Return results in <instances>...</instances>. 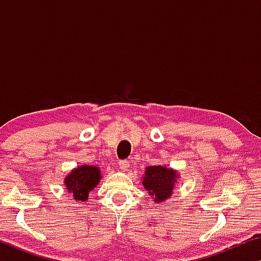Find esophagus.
<instances>
[{
    "label": "esophagus",
    "instance_id": "obj_1",
    "mask_svg": "<svg viewBox=\"0 0 261 261\" xmlns=\"http://www.w3.org/2000/svg\"><path fill=\"white\" fill-rule=\"evenodd\" d=\"M120 168H121V169H122L123 171H126V170L129 169V168H130V163H129V161H126V160H121V161H120Z\"/></svg>",
    "mask_w": 261,
    "mask_h": 261
}]
</instances>
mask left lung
<instances>
[{
	"instance_id": "left-lung-1",
	"label": "left lung",
	"mask_w": 261,
	"mask_h": 261,
	"mask_svg": "<svg viewBox=\"0 0 261 261\" xmlns=\"http://www.w3.org/2000/svg\"><path fill=\"white\" fill-rule=\"evenodd\" d=\"M180 178L177 170L166 166H149L145 169L143 185L156 204H162L171 197L177 179Z\"/></svg>"
}]
</instances>
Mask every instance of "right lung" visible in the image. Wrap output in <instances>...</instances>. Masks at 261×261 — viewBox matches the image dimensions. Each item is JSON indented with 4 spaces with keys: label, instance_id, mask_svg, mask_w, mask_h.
Here are the masks:
<instances>
[{
    "label": "right lung",
    "instance_id": "add662e5",
    "mask_svg": "<svg viewBox=\"0 0 261 261\" xmlns=\"http://www.w3.org/2000/svg\"><path fill=\"white\" fill-rule=\"evenodd\" d=\"M101 170L99 167L91 165H82L74 168L65 176L64 187L72 198L78 202H85L88 199V193L99 184Z\"/></svg>",
    "mask_w": 261,
    "mask_h": 261
}]
</instances>
